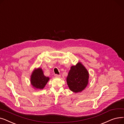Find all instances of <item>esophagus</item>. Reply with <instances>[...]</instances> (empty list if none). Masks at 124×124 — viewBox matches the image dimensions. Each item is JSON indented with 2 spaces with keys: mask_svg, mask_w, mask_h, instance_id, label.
Segmentation results:
<instances>
[{
  "mask_svg": "<svg viewBox=\"0 0 124 124\" xmlns=\"http://www.w3.org/2000/svg\"><path fill=\"white\" fill-rule=\"evenodd\" d=\"M55 77L56 78H60V77H61V75H57V74H55Z\"/></svg>",
  "mask_w": 124,
  "mask_h": 124,
  "instance_id": "esophagus-1",
  "label": "esophagus"
}]
</instances>
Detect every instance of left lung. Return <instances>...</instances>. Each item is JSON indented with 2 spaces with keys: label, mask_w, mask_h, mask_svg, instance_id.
Wrapping results in <instances>:
<instances>
[{
  "label": "left lung",
  "mask_w": 124,
  "mask_h": 124,
  "mask_svg": "<svg viewBox=\"0 0 124 124\" xmlns=\"http://www.w3.org/2000/svg\"><path fill=\"white\" fill-rule=\"evenodd\" d=\"M89 73L85 67L79 62L70 67L67 77V82L70 89L75 93L83 91L88 84Z\"/></svg>",
  "instance_id": "1"
}]
</instances>
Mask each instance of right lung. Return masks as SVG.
<instances>
[{
	"mask_svg": "<svg viewBox=\"0 0 124 124\" xmlns=\"http://www.w3.org/2000/svg\"><path fill=\"white\" fill-rule=\"evenodd\" d=\"M49 80V78L46 77L43 74L41 68L35 69L31 76V84L37 89H42Z\"/></svg>",
	"mask_w": 124,
	"mask_h": 124,
	"instance_id": "add662e5",
	"label": "right lung"
}]
</instances>
